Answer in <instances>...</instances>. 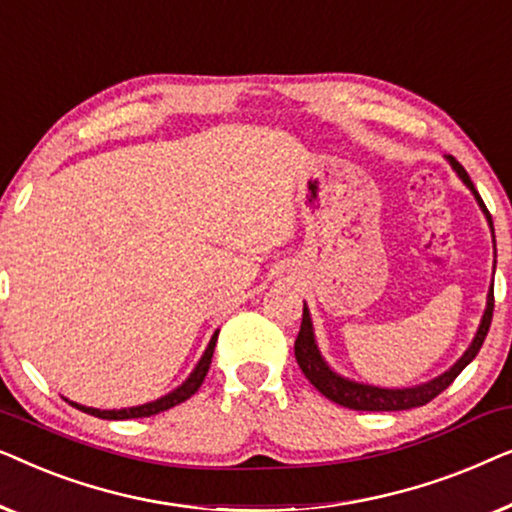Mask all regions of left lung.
<instances>
[{
  "label": "left lung",
  "mask_w": 512,
  "mask_h": 512,
  "mask_svg": "<svg viewBox=\"0 0 512 512\" xmlns=\"http://www.w3.org/2000/svg\"><path fill=\"white\" fill-rule=\"evenodd\" d=\"M450 163L454 167V172L461 177V181L471 188L475 200H478V205L482 207V212L487 214L489 226H492V214L487 212L485 202H482L478 191H475L468 172L452 156H450ZM492 233H494V226H492ZM492 314H494V286L489 289L487 310H485V314H482L480 328H478V333H475V340L471 342V347L466 349V354L461 356V359L454 363L447 373L436 377V380L419 384V387H410V389H380V387H373V384H359V382L345 380V377L335 375L333 370L326 366V361L321 359L317 342H314V331H312V321H310V312H307V307H303V321H300V333H298L293 349H296V361H298L300 370H303V375L314 384V387H317V391H321V394L328 398V401L338 403V405H342V408L363 410V412L410 410V408H419V405H426L429 401H433V398H436L440 391H445L447 387H450V384L457 380V375L461 373V370H464L468 363L478 356L482 342H485V338H487L489 326H492Z\"/></svg>",
  "instance_id": "obj_1"
}]
</instances>
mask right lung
Returning <instances> with one entry per match:
<instances>
[{
  "mask_svg": "<svg viewBox=\"0 0 512 512\" xmlns=\"http://www.w3.org/2000/svg\"><path fill=\"white\" fill-rule=\"evenodd\" d=\"M216 338H219V331L214 333L212 340H209V347L205 349V354H202V359L198 366H195L191 377H188V380L181 384L179 389H174L172 394L158 398V401L137 405V408H125V410H97V408H86V405H79V403H72V405L76 410L88 412V415L100 417V419H139V417H151V415H158V412L170 410V408H174V405L188 401V398H191L195 391L202 387V382H205V377H207V370H209V366H212Z\"/></svg>",
  "mask_w": 512,
  "mask_h": 512,
  "instance_id": "add662e5",
  "label": "right lung"
}]
</instances>
